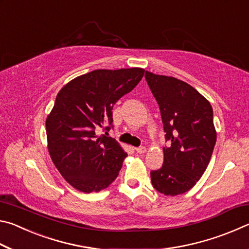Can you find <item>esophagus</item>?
<instances>
[{"mask_svg": "<svg viewBox=\"0 0 249 249\" xmlns=\"http://www.w3.org/2000/svg\"><path fill=\"white\" fill-rule=\"evenodd\" d=\"M136 151L138 154H145L147 151V148L145 146H141V147H137L136 148Z\"/></svg>", "mask_w": 249, "mask_h": 249, "instance_id": "esophagus-1", "label": "esophagus"}]
</instances>
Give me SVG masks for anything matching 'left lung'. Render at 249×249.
Segmentation results:
<instances>
[{"label": "left lung", "instance_id": "obj_1", "mask_svg": "<svg viewBox=\"0 0 249 249\" xmlns=\"http://www.w3.org/2000/svg\"><path fill=\"white\" fill-rule=\"evenodd\" d=\"M159 105L166 142L163 163L150 172L153 187L165 196L187 192L204 174L214 146L216 130L208 100L187 82L174 77L145 73Z\"/></svg>", "mask_w": 249, "mask_h": 249}]
</instances>
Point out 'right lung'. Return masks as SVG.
I'll list each match as a JSON object with an SVG mask.
<instances>
[{"instance_id": "1", "label": "right lung", "mask_w": 249, "mask_h": 249, "mask_svg": "<svg viewBox=\"0 0 249 249\" xmlns=\"http://www.w3.org/2000/svg\"><path fill=\"white\" fill-rule=\"evenodd\" d=\"M144 72L142 68L94 70L58 92L46 120L48 151L58 171L77 190L99 192L119 176L127 153L114 138L98 136L95 128L105 122L112 125L113 105L137 86Z\"/></svg>"}]
</instances>
